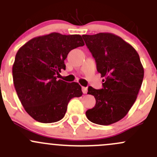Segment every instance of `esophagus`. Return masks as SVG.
Here are the masks:
<instances>
[{"label": "esophagus", "mask_w": 157, "mask_h": 157, "mask_svg": "<svg viewBox=\"0 0 157 157\" xmlns=\"http://www.w3.org/2000/svg\"><path fill=\"white\" fill-rule=\"evenodd\" d=\"M82 91H83V93H84V94H86V93H87V88L83 86V87H82Z\"/></svg>", "instance_id": "34e87169"}]
</instances>
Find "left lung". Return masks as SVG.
I'll list each match as a JSON object with an SVG mask.
<instances>
[{
	"label": "left lung",
	"instance_id": "8db88e82",
	"mask_svg": "<svg viewBox=\"0 0 157 157\" xmlns=\"http://www.w3.org/2000/svg\"><path fill=\"white\" fill-rule=\"evenodd\" d=\"M86 46L96 62L103 88L88 87L96 105L86 115L91 122L109 125L122 119L137 97L144 79L138 53L121 37L109 33L83 35Z\"/></svg>",
	"mask_w": 157,
	"mask_h": 157
}]
</instances>
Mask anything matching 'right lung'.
Instances as JSON below:
<instances>
[{"instance_id":"right-lung-1","label":"right lung","mask_w":157,"mask_h":157,"mask_svg":"<svg viewBox=\"0 0 157 157\" xmlns=\"http://www.w3.org/2000/svg\"><path fill=\"white\" fill-rule=\"evenodd\" d=\"M80 35L52 33L33 38L17 52L13 80L26 112L36 121L52 123L64 118L69 101L83 95L78 83L58 80L72 49L83 46Z\"/></svg>"}]
</instances>
